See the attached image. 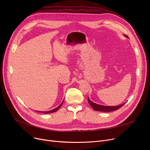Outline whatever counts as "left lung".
Listing matches in <instances>:
<instances>
[{
    "mask_svg": "<svg viewBox=\"0 0 150 150\" xmlns=\"http://www.w3.org/2000/svg\"><path fill=\"white\" fill-rule=\"evenodd\" d=\"M126 37L128 36L127 35H125ZM88 102L89 105H91V106L95 110V111H102V112H111V111H116V110L119 109V108H120L122 106H123L125 103L119 105V106H102V105H97L93 103L92 102L89 98H88Z\"/></svg>",
    "mask_w": 150,
    "mask_h": 150,
    "instance_id": "left-lung-1",
    "label": "left lung"
}]
</instances>
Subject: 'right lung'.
Returning a JSON list of instances; mask_svg holds the SVG:
<instances>
[{
	"label": "right lung",
	"instance_id": "right-lung-1",
	"mask_svg": "<svg viewBox=\"0 0 150 150\" xmlns=\"http://www.w3.org/2000/svg\"><path fill=\"white\" fill-rule=\"evenodd\" d=\"M62 103H63V101L62 102V103H61L58 107H57V108H55V109H53V110H51V111H45V112H41L45 113V114H49V113H53V112H56L57 111H58V110L60 108V107L62 106ZM37 112H39V111H37ZM39 112H40V111H39Z\"/></svg>",
	"mask_w": 150,
	"mask_h": 150
}]
</instances>
